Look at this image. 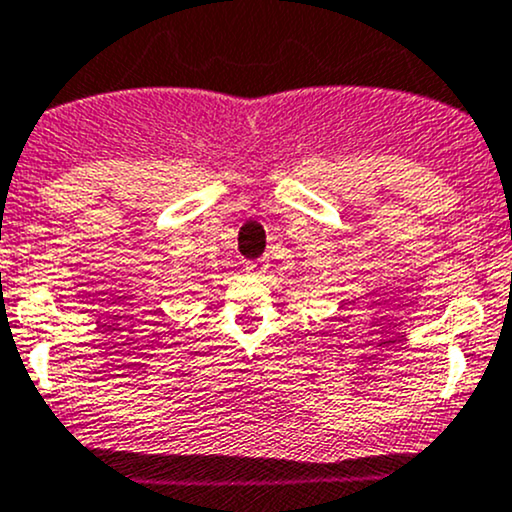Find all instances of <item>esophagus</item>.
I'll use <instances>...</instances> for the list:
<instances>
[{"label":"esophagus","mask_w":512,"mask_h":512,"mask_svg":"<svg viewBox=\"0 0 512 512\" xmlns=\"http://www.w3.org/2000/svg\"><path fill=\"white\" fill-rule=\"evenodd\" d=\"M268 271V261L266 258H258V261H249L246 263V273H249V276H263V273Z\"/></svg>","instance_id":"obj_1"}]
</instances>
